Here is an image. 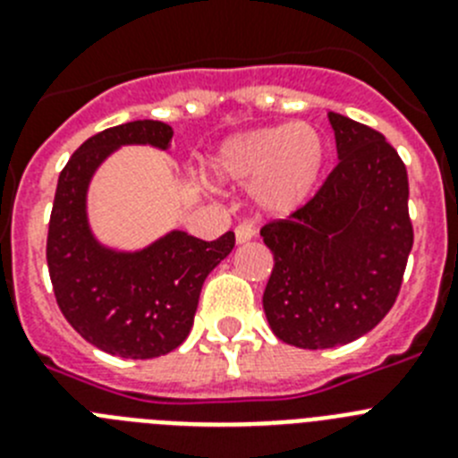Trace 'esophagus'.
I'll list each match as a JSON object with an SVG mask.
<instances>
[{
  "mask_svg": "<svg viewBox=\"0 0 458 458\" xmlns=\"http://www.w3.org/2000/svg\"><path fill=\"white\" fill-rule=\"evenodd\" d=\"M254 236H257V232H254L252 225H238L236 226V242H238V245L252 241Z\"/></svg>",
  "mask_w": 458,
  "mask_h": 458,
  "instance_id": "obj_1",
  "label": "esophagus"
}]
</instances>
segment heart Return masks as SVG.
Here are the masks:
<instances>
[{
  "instance_id": "obj_1",
  "label": "heart",
  "mask_w": 458,
  "mask_h": 458,
  "mask_svg": "<svg viewBox=\"0 0 458 458\" xmlns=\"http://www.w3.org/2000/svg\"><path fill=\"white\" fill-rule=\"evenodd\" d=\"M327 165V141L310 123L261 125L226 137L208 157L220 185H248L259 213L284 217L310 204Z\"/></svg>"
}]
</instances>
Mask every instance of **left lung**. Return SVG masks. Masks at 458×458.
I'll use <instances>...</instances> for the list:
<instances>
[{"label":"left lung","mask_w":458,"mask_h":458,"mask_svg":"<svg viewBox=\"0 0 458 458\" xmlns=\"http://www.w3.org/2000/svg\"><path fill=\"white\" fill-rule=\"evenodd\" d=\"M337 167L310 204L261 229L275 257L270 330L298 349H333L374 330L394 305L408 254L406 165L378 131L327 112Z\"/></svg>","instance_id":"8db88e82"}]
</instances>
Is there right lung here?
<instances>
[{
    "label": "right lung",
    "mask_w": 458,
    "mask_h": 458,
    "mask_svg": "<svg viewBox=\"0 0 458 458\" xmlns=\"http://www.w3.org/2000/svg\"><path fill=\"white\" fill-rule=\"evenodd\" d=\"M172 135V125L151 119L107 128L72 153L56 181L47 229L56 305L89 344L121 358L148 360L181 346L204 279L236 242L233 232L206 242L179 229L137 252H116L96 241L87 216L96 169L128 144L167 151Z\"/></svg>",
    "instance_id": "obj_1"
}]
</instances>
